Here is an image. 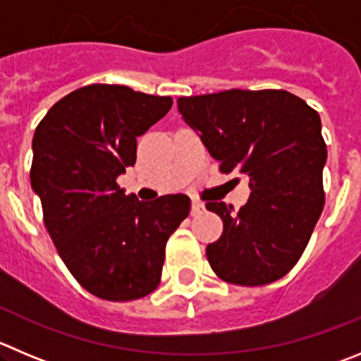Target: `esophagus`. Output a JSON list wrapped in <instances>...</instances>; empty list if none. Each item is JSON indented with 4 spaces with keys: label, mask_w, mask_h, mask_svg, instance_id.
<instances>
[{
    "label": "esophagus",
    "mask_w": 361,
    "mask_h": 361,
    "mask_svg": "<svg viewBox=\"0 0 361 361\" xmlns=\"http://www.w3.org/2000/svg\"><path fill=\"white\" fill-rule=\"evenodd\" d=\"M204 212V204L201 201H192V215H200Z\"/></svg>",
    "instance_id": "34e87169"
}]
</instances>
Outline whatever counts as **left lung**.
Here are the masks:
<instances>
[{
	"instance_id": "8db88e82",
	"label": "left lung",
	"mask_w": 361,
	"mask_h": 361,
	"mask_svg": "<svg viewBox=\"0 0 361 361\" xmlns=\"http://www.w3.org/2000/svg\"><path fill=\"white\" fill-rule=\"evenodd\" d=\"M181 119L200 135L222 173L245 174L251 196L238 212L207 203L224 222L207 258L221 279L258 287L287 274L308 245L324 207L328 158L321 117L287 90L180 97Z\"/></svg>"
}]
</instances>
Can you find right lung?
Returning <instances> with one entry per match:
<instances>
[{
	"label": "right lung",
	"mask_w": 361,
	"mask_h": 361,
	"mask_svg": "<svg viewBox=\"0 0 361 361\" xmlns=\"http://www.w3.org/2000/svg\"><path fill=\"white\" fill-rule=\"evenodd\" d=\"M171 106L169 96L87 85L53 104L33 135L30 181L46 230L76 281L106 301L158 287L165 244L190 212L185 194L139 201L116 181L137 160V137Z\"/></svg>",
	"instance_id": "1"
}]
</instances>
